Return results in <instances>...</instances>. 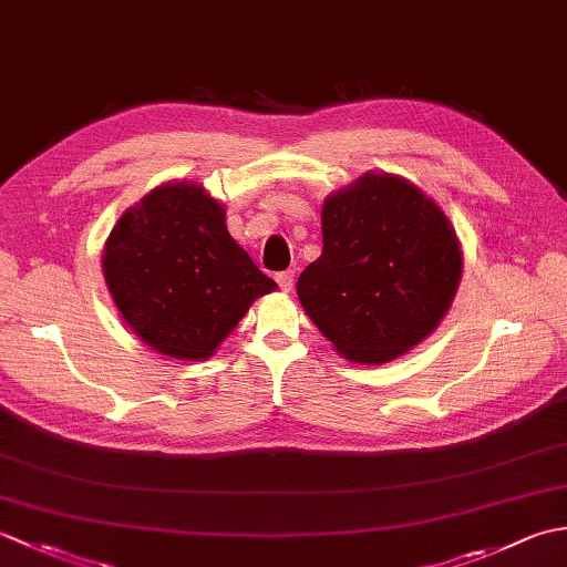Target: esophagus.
I'll use <instances>...</instances> for the list:
<instances>
[{
    "label": "esophagus",
    "mask_w": 567,
    "mask_h": 567,
    "mask_svg": "<svg viewBox=\"0 0 567 567\" xmlns=\"http://www.w3.org/2000/svg\"><path fill=\"white\" fill-rule=\"evenodd\" d=\"M275 280H277V285H280L282 292H290L292 285H295V272L292 270H282V272L275 275Z\"/></svg>",
    "instance_id": "obj_1"
}]
</instances>
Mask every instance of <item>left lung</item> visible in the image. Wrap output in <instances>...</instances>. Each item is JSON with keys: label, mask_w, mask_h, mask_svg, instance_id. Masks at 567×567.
Here are the masks:
<instances>
[{"label": "left lung", "mask_w": 567, "mask_h": 567, "mask_svg": "<svg viewBox=\"0 0 567 567\" xmlns=\"http://www.w3.org/2000/svg\"><path fill=\"white\" fill-rule=\"evenodd\" d=\"M321 256L297 280L341 355L388 363L439 327L463 258L445 214L402 177L365 175L323 202Z\"/></svg>", "instance_id": "obj_1"}]
</instances>
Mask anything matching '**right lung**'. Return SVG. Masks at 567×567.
<instances>
[{
    "label": "right lung",
    "instance_id": "1",
    "mask_svg": "<svg viewBox=\"0 0 567 567\" xmlns=\"http://www.w3.org/2000/svg\"><path fill=\"white\" fill-rule=\"evenodd\" d=\"M104 277L126 323L163 355L209 358L275 282L228 236L224 207L197 185H163L104 246Z\"/></svg>",
    "mask_w": 567,
    "mask_h": 567
}]
</instances>
